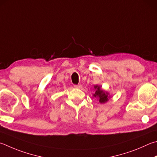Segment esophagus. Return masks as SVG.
Listing matches in <instances>:
<instances>
[{"mask_svg":"<svg viewBox=\"0 0 157 157\" xmlns=\"http://www.w3.org/2000/svg\"><path fill=\"white\" fill-rule=\"evenodd\" d=\"M75 88H82V86L81 84H78V85H75Z\"/></svg>","mask_w":157,"mask_h":157,"instance_id":"obj_1","label":"esophagus"}]
</instances>
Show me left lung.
Instances as JSON below:
<instances>
[{
    "label": "left lung",
    "mask_w": 157,
    "mask_h": 157,
    "mask_svg": "<svg viewBox=\"0 0 157 157\" xmlns=\"http://www.w3.org/2000/svg\"><path fill=\"white\" fill-rule=\"evenodd\" d=\"M94 88H95V93H93V98L97 99V100L99 103L105 104L109 100V99L110 98V93L102 89L101 86H99V85H95Z\"/></svg>",
    "instance_id": "1"
}]
</instances>
